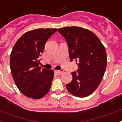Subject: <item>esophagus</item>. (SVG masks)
<instances>
[{"label":"esophagus","mask_w":122,"mask_h":122,"mask_svg":"<svg viewBox=\"0 0 122 122\" xmlns=\"http://www.w3.org/2000/svg\"><path fill=\"white\" fill-rule=\"evenodd\" d=\"M55 72H56V73H57V75H62V73H63V71H62V70H56Z\"/></svg>","instance_id":"34e87169"}]
</instances>
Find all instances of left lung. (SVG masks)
<instances>
[{"mask_svg":"<svg viewBox=\"0 0 122 122\" xmlns=\"http://www.w3.org/2000/svg\"><path fill=\"white\" fill-rule=\"evenodd\" d=\"M58 32L67 41L70 60H75L78 65L77 72H72V80L66 88L77 97L91 95L100 85L106 70L104 46L87 29L73 26L59 29Z\"/></svg>","mask_w":122,"mask_h":122,"instance_id":"1","label":"left lung"}]
</instances>
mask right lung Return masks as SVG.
Returning <instances> with one entry per match:
<instances>
[{"mask_svg": "<svg viewBox=\"0 0 122 122\" xmlns=\"http://www.w3.org/2000/svg\"><path fill=\"white\" fill-rule=\"evenodd\" d=\"M57 29H39L24 34L14 45L10 66L14 81L24 95L34 99L45 96L50 90L54 73L41 68L39 57L45 43Z\"/></svg>", "mask_w": 122, "mask_h": 122, "instance_id": "obj_1", "label": "right lung"}]
</instances>
